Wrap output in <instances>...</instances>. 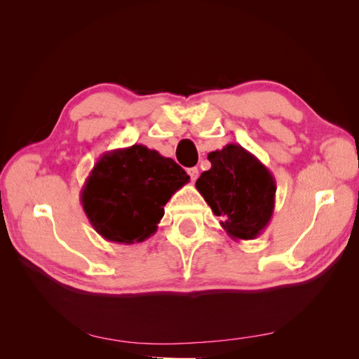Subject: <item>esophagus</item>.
I'll list each match as a JSON object with an SVG mask.
<instances>
[{"mask_svg": "<svg viewBox=\"0 0 359 359\" xmlns=\"http://www.w3.org/2000/svg\"><path fill=\"white\" fill-rule=\"evenodd\" d=\"M187 173L190 175L191 181H196L198 177H199V169L198 168H190V169H187Z\"/></svg>", "mask_w": 359, "mask_h": 359, "instance_id": "1", "label": "esophagus"}]
</instances>
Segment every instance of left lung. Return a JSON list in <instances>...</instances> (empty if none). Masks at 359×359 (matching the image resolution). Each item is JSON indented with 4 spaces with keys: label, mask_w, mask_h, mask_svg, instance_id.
<instances>
[{
    "label": "left lung",
    "mask_w": 359,
    "mask_h": 359,
    "mask_svg": "<svg viewBox=\"0 0 359 359\" xmlns=\"http://www.w3.org/2000/svg\"><path fill=\"white\" fill-rule=\"evenodd\" d=\"M208 160L211 169L196 181L198 191L232 240H255L274 212L277 187L273 173L236 144L212 151Z\"/></svg>",
    "instance_id": "left-lung-1"
}]
</instances>
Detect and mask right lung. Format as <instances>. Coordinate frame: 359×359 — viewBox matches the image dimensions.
<instances>
[{"label":"right lung","mask_w":359,"mask_h":359,"mask_svg":"<svg viewBox=\"0 0 359 359\" xmlns=\"http://www.w3.org/2000/svg\"><path fill=\"white\" fill-rule=\"evenodd\" d=\"M190 177L169 157L144 145L104 153L81 190L95 232L121 244L142 243L157 231L172 194Z\"/></svg>","instance_id":"right-lung-1"}]
</instances>
